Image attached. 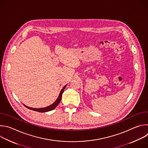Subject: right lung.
I'll use <instances>...</instances> for the list:
<instances>
[{"label":"right lung","instance_id":"1","mask_svg":"<svg viewBox=\"0 0 148 148\" xmlns=\"http://www.w3.org/2000/svg\"><path fill=\"white\" fill-rule=\"evenodd\" d=\"M67 85H66L64 87H63L62 88V90H61L60 91V93L59 94V96L57 98V99H56V101L53 103H52L51 105H49V106L48 107H45V108H31V107H27L26 106V105H25V106L28 109H30L31 110H33V111H37V112H48V111H50L53 110H54L57 105H58V103H60L61 99V97H62V92L63 91H64Z\"/></svg>","mask_w":148,"mask_h":148}]
</instances>
